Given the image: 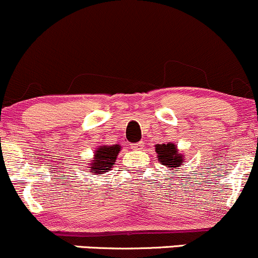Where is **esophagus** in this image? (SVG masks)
Returning <instances> with one entry per match:
<instances>
[{
    "mask_svg": "<svg viewBox=\"0 0 258 258\" xmlns=\"http://www.w3.org/2000/svg\"><path fill=\"white\" fill-rule=\"evenodd\" d=\"M143 148H144L143 141H140V143H137V144H132V146H130V149H133V150H141Z\"/></svg>",
    "mask_w": 258,
    "mask_h": 258,
    "instance_id": "34e87169",
    "label": "esophagus"
}]
</instances>
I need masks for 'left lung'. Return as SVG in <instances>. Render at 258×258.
<instances>
[{
	"label": "left lung",
	"instance_id": "obj_1",
	"mask_svg": "<svg viewBox=\"0 0 258 258\" xmlns=\"http://www.w3.org/2000/svg\"><path fill=\"white\" fill-rule=\"evenodd\" d=\"M155 148H156L157 160L161 162V165L170 168L172 172L174 170H178L181 165L184 163L183 155L178 152V149L174 144H157Z\"/></svg>",
	"mask_w": 258,
	"mask_h": 258
}]
</instances>
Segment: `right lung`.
Segmentation results:
<instances>
[{
	"instance_id": "obj_1",
	"label": "right lung",
	"mask_w": 258,
	"mask_h": 258,
	"mask_svg": "<svg viewBox=\"0 0 258 258\" xmlns=\"http://www.w3.org/2000/svg\"><path fill=\"white\" fill-rule=\"evenodd\" d=\"M119 151H120V146L118 144L99 146L95 152L93 160L90 161V172L97 174V176H102V174L110 171V168L114 165L115 160H117Z\"/></svg>"
}]
</instances>
